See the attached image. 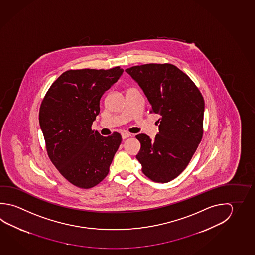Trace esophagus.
Here are the masks:
<instances>
[{
	"instance_id": "obj_1",
	"label": "esophagus",
	"mask_w": 255,
	"mask_h": 255,
	"mask_svg": "<svg viewBox=\"0 0 255 255\" xmlns=\"http://www.w3.org/2000/svg\"><path fill=\"white\" fill-rule=\"evenodd\" d=\"M121 136H122V139H127L131 136V134L128 132H123V133H121Z\"/></svg>"
}]
</instances>
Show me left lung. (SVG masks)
Returning a JSON list of instances; mask_svg holds the SVG:
<instances>
[{
  "label": "left lung",
  "mask_w": 255,
  "mask_h": 255,
  "mask_svg": "<svg viewBox=\"0 0 255 255\" xmlns=\"http://www.w3.org/2000/svg\"><path fill=\"white\" fill-rule=\"evenodd\" d=\"M161 115L159 133L135 137L141 144L136 159L142 171L155 182H169L184 171L203 134L205 102L191 79L171 64H146L126 69Z\"/></svg>",
  "instance_id": "left-lung-1"
}]
</instances>
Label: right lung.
Instances as JSON below:
<instances>
[{
	"label": "right lung",
	"instance_id": "right-lung-1",
	"mask_svg": "<svg viewBox=\"0 0 255 255\" xmlns=\"http://www.w3.org/2000/svg\"><path fill=\"white\" fill-rule=\"evenodd\" d=\"M124 70H68L48 89L39 109V125L53 164L67 181L82 189L108 175L121 135L102 136L92 130L103 93Z\"/></svg>",
	"mask_w": 255,
	"mask_h": 255
}]
</instances>
